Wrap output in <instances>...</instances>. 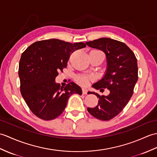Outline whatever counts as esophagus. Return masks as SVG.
<instances>
[{"mask_svg":"<svg viewBox=\"0 0 157 157\" xmlns=\"http://www.w3.org/2000/svg\"><path fill=\"white\" fill-rule=\"evenodd\" d=\"M82 94H84V95H86V94H87V89L86 88V87H83V88H82Z\"/></svg>","mask_w":157,"mask_h":157,"instance_id":"esophagus-1","label":"esophagus"}]
</instances>
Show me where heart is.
<instances>
[{"mask_svg":"<svg viewBox=\"0 0 157 157\" xmlns=\"http://www.w3.org/2000/svg\"><path fill=\"white\" fill-rule=\"evenodd\" d=\"M96 52H100V51H96ZM94 77L92 75H85V74H81L76 76L75 80L79 84L82 86H86L87 83H89L90 80H93Z\"/></svg>","mask_w":157,"mask_h":157,"instance_id":"obj_1","label":"heart"}]
</instances>
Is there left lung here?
<instances>
[{"label":"left lung","mask_w":157,"mask_h":157,"mask_svg":"<svg viewBox=\"0 0 157 157\" xmlns=\"http://www.w3.org/2000/svg\"><path fill=\"white\" fill-rule=\"evenodd\" d=\"M92 48L100 49L106 56L107 70L104 77L92 85L96 90L104 92L107 88L108 96H100L98 104L94 108H87L94 117L101 120H110L120 113L133 94L138 81V65L135 55L125 43L110 38L103 37L86 42Z\"/></svg>","instance_id":"left-lung-1"}]
</instances>
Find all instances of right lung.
Here are the masks:
<instances>
[{
	"label": "right lung",
	"instance_id": "1",
	"mask_svg": "<svg viewBox=\"0 0 157 157\" xmlns=\"http://www.w3.org/2000/svg\"><path fill=\"white\" fill-rule=\"evenodd\" d=\"M86 45L59 39L33 43L22 53L19 76L21 93L28 107L38 118L53 120L61 114L72 94L82 95L81 87L74 82L62 87L56 82L59 70L67 67L71 54Z\"/></svg>",
	"mask_w": 157,
	"mask_h": 157
}]
</instances>
